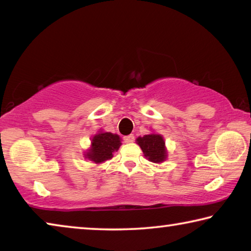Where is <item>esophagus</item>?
Returning <instances> with one entry per match:
<instances>
[{"instance_id": "obj_1", "label": "esophagus", "mask_w": 251, "mask_h": 251, "mask_svg": "<svg viewBox=\"0 0 251 251\" xmlns=\"http://www.w3.org/2000/svg\"><path fill=\"white\" fill-rule=\"evenodd\" d=\"M124 142L125 143H133L135 141V136L134 135H127V136H124Z\"/></svg>"}]
</instances>
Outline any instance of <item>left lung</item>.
Returning <instances> with one entry per match:
<instances>
[{"label": "left lung", "instance_id": "1", "mask_svg": "<svg viewBox=\"0 0 251 251\" xmlns=\"http://www.w3.org/2000/svg\"><path fill=\"white\" fill-rule=\"evenodd\" d=\"M137 144L143 150L144 155L152 163H161L166 159L167 151L163 136L158 134L145 135L144 137L137 138Z\"/></svg>", "mask_w": 251, "mask_h": 251}]
</instances>
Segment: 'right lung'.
<instances>
[{"instance_id": "obj_1", "label": "right lung", "mask_w": 251, "mask_h": 251, "mask_svg": "<svg viewBox=\"0 0 251 251\" xmlns=\"http://www.w3.org/2000/svg\"><path fill=\"white\" fill-rule=\"evenodd\" d=\"M121 146L120 136L112 133H100L92 139V147L86 152V158L99 164L101 161L110 159L113 151H117Z\"/></svg>"}]
</instances>
